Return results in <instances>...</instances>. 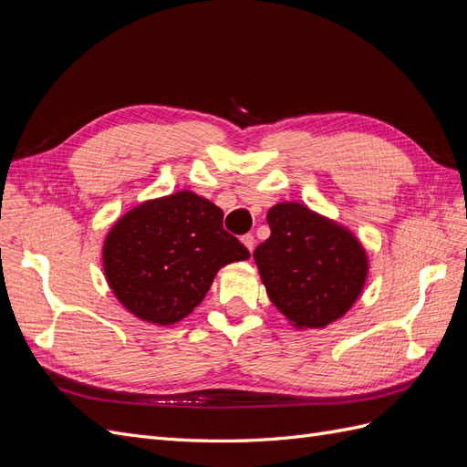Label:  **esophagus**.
Here are the masks:
<instances>
[{
	"label": "esophagus",
	"instance_id": "1",
	"mask_svg": "<svg viewBox=\"0 0 467 467\" xmlns=\"http://www.w3.org/2000/svg\"><path fill=\"white\" fill-rule=\"evenodd\" d=\"M242 244L249 249V253L253 251V247H255V237H253V234H245L244 237H242Z\"/></svg>",
	"mask_w": 467,
	"mask_h": 467
}]
</instances>
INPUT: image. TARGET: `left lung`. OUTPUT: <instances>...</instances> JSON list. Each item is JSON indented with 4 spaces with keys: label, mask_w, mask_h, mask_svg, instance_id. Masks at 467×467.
Here are the masks:
<instances>
[{
    "label": "left lung",
    "mask_w": 467,
    "mask_h": 467,
    "mask_svg": "<svg viewBox=\"0 0 467 467\" xmlns=\"http://www.w3.org/2000/svg\"><path fill=\"white\" fill-rule=\"evenodd\" d=\"M266 222L271 237L253 259L271 302L298 329L325 327L343 317L368 276L358 239L300 202L273 206Z\"/></svg>",
    "instance_id": "left-lung-1"
}]
</instances>
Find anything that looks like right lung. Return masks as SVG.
Returning <instances> with one entry per match:
<instances>
[{"instance_id":"1","label":"right lung","mask_w":467,"mask_h":467,"mask_svg":"<svg viewBox=\"0 0 467 467\" xmlns=\"http://www.w3.org/2000/svg\"><path fill=\"white\" fill-rule=\"evenodd\" d=\"M222 222L223 212L191 191L126 212L103 245L112 294L130 314L153 325L187 317L223 265L249 259L247 247Z\"/></svg>"}]
</instances>
